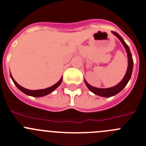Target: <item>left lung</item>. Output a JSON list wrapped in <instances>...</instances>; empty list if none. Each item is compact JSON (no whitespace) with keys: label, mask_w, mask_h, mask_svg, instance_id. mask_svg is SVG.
<instances>
[{"label":"left lung","mask_w":146,"mask_h":146,"mask_svg":"<svg viewBox=\"0 0 146 146\" xmlns=\"http://www.w3.org/2000/svg\"><path fill=\"white\" fill-rule=\"evenodd\" d=\"M112 33L115 35L120 40V42L122 43L125 50H126V52L127 53V58H128V66H127V70H126V74H125L123 79L121 80V81L119 83H118L116 86H113V87L108 88H99L94 87V86L88 84L87 81L84 79V82L86 83V86L88 87V88L91 92L94 93V94L98 95L99 96H102V97H111V96H115V95L118 94L119 92H121L126 87L128 82L129 81L130 78H131V73H132V69H133V59H132V55H131V52H130L129 46L126 44V42H124V40L123 39V38L118 33L112 31Z\"/></svg>","instance_id":"8db88e82"}]
</instances>
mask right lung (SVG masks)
<instances>
[{
	"mask_svg": "<svg viewBox=\"0 0 146 146\" xmlns=\"http://www.w3.org/2000/svg\"><path fill=\"white\" fill-rule=\"evenodd\" d=\"M10 76H11V78L12 80V81L14 82L15 86L17 87V88L19 90L22 91L23 93H24L25 94L28 95V96H33V97H42V96H44L46 95H48L50 93H52V91H55V89L57 88L60 84H61L62 80H63V77H61V78L60 79V80L58 81V82H56L55 85L53 86H50V87L44 89H39V90H29V89L25 88L22 87L21 86L18 84L17 82L15 80V79L13 78L12 75H11V72H10Z\"/></svg>",
	"mask_w": 146,
	"mask_h": 146,
	"instance_id": "right-lung-1",
	"label": "right lung"
}]
</instances>
